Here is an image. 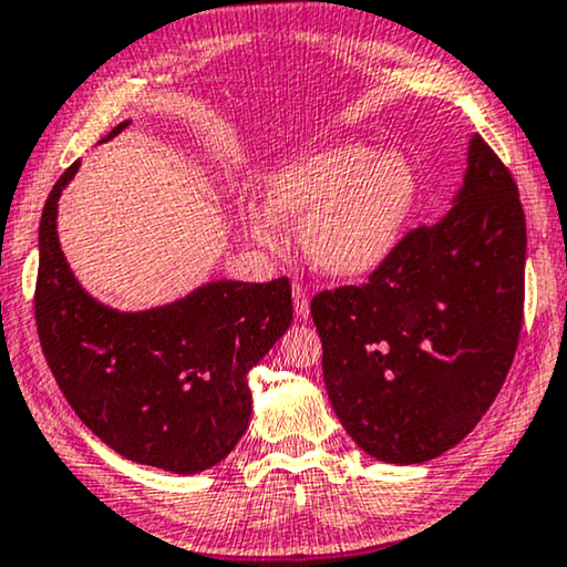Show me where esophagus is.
I'll list each match as a JSON object with an SVG mask.
<instances>
[{
  "mask_svg": "<svg viewBox=\"0 0 567 567\" xmlns=\"http://www.w3.org/2000/svg\"><path fill=\"white\" fill-rule=\"evenodd\" d=\"M293 312H297V318H307L310 315V291H307L305 284H293Z\"/></svg>",
  "mask_w": 567,
  "mask_h": 567,
  "instance_id": "1",
  "label": "esophagus"
}]
</instances>
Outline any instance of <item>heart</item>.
<instances>
[{"mask_svg":"<svg viewBox=\"0 0 567 567\" xmlns=\"http://www.w3.org/2000/svg\"><path fill=\"white\" fill-rule=\"evenodd\" d=\"M266 193L270 208L241 205L260 245L281 247V220H301V247L315 266L333 276H364L399 245L416 200V176L399 153L372 156L362 145H336L293 161Z\"/></svg>","mask_w":567,"mask_h":567,"instance_id":"1","label":"heart"}]
</instances>
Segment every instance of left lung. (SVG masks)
<instances>
[{"instance_id": "left-lung-1", "label": "left lung", "mask_w": 567, "mask_h": 567, "mask_svg": "<svg viewBox=\"0 0 567 567\" xmlns=\"http://www.w3.org/2000/svg\"><path fill=\"white\" fill-rule=\"evenodd\" d=\"M524 268L516 179L474 135L453 210L403 234L364 284L312 297L328 399L362 451L422 463L476 427L516 357Z\"/></svg>"}]
</instances>
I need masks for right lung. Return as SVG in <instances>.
Wrapping results in <instances>:
<instances>
[{
  "instance_id": "1",
  "label": "right lung",
  "mask_w": 567,
  "mask_h": 567,
  "mask_svg": "<svg viewBox=\"0 0 567 567\" xmlns=\"http://www.w3.org/2000/svg\"><path fill=\"white\" fill-rule=\"evenodd\" d=\"M75 172L78 161L43 205L33 297L59 391L124 458L174 474L216 466L252 414L247 372L291 326L289 278L216 281L158 310H109L80 289L59 249L56 200Z\"/></svg>"
}]
</instances>
